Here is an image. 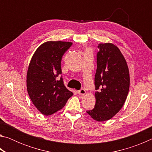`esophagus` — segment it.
Returning a JSON list of instances; mask_svg holds the SVG:
<instances>
[{"mask_svg":"<svg viewBox=\"0 0 152 152\" xmlns=\"http://www.w3.org/2000/svg\"><path fill=\"white\" fill-rule=\"evenodd\" d=\"M78 93L80 95H84L86 93V91L84 88H82L80 90H79V91H78Z\"/></svg>","mask_w":152,"mask_h":152,"instance_id":"34e87169","label":"esophagus"}]
</instances>
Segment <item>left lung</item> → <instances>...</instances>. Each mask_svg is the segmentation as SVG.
<instances>
[{
  "label": "left lung",
  "mask_w": 152,
  "mask_h": 152,
  "mask_svg": "<svg viewBox=\"0 0 152 152\" xmlns=\"http://www.w3.org/2000/svg\"><path fill=\"white\" fill-rule=\"evenodd\" d=\"M94 77L96 103L86 110L97 121L109 120L124 104L129 89V72L119 49L112 43H100Z\"/></svg>",
  "instance_id": "left-lung-1"
}]
</instances>
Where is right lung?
Instances as JSON below:
<instances>
[{"label":"right lung","instance_id":"add662e5","mask_svg":"<svg viewBox=\"0 0 152 152\" xmlns=\"http://www.w3.org/2000/svg\"><path fill=\"white\" fill-rule=\"evenodd\" d=\"M72 45L66 42H48L41 45L31 60L27 74L28 94L35 107L45 115L62 109L73 93L64 86L61 61Z\"/></svg>","mask_w":152,"mask_h":152}]
</instances>
